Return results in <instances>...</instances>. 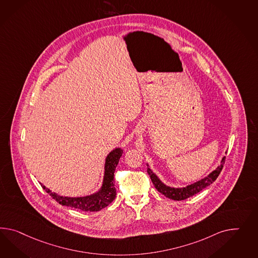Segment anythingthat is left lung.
Returning <instances> with one entry per match:
<instances>
[{
  "label": "left lung",
  "mask_w": 258,
  "mask_h": 258,
  "mask_svg": "<svg viewBox=\"0 0 258 258\" xmlns=\"http://www.w3.org/2000/svg\"><path fill=\"white\" fill-rule=\"evenodd\" d=\"M224 160H225V157H223V160L221 161V164L217 167L216 170H214L212 173H210L207 177L203 178L199 181L195 182L194 184H190L187 187H184V188H171V187H168L166 185H164L159 179V177L150 170V168H147V173L150 175V178L152 180L155 188H157L158 191H160L161 195L166 196L172 200L181 201V200H185L188 197L198 194L199 191H201L202 189L207 188L210 184H212L213 182L215 181L217 177L221 173V171L223 170Z\"/></svg>",
  "instance_id": "1"
}]
</instances>
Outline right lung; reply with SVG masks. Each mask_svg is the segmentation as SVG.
Listing matches in <instances>:
<instances>
[{
  "mask_svg": "<svg viewBox=\"0 0 258 258\" xmlns=\"http://www.w3.org/2000/svg\"><path fill=\"white\" fill-rule=\"evenodd\" d=\"M123 150L121 148H115L109 154L106 158L105 162V174L103 184L100 190L95 195L84 196V197H63L60 195L52 194L49 188L42 185L49 195L62 206H67L70 208L79 209L87 212H96L109 206L115 198L116 189L114 187L113 175L115 168L118 164L119 160L122 156Z\"/></svg>",
  "mask_w": 258,
  "mask_h": 258,
  "instance_id": "add662e5",
  "label": "right lung"
}]
</instances>
